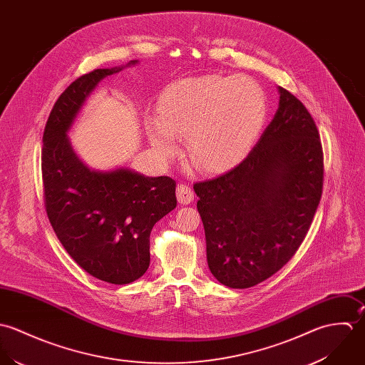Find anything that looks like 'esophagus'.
<instances>
[{
	"label": "esophagus",
	"mask_w": 365,
	"mask_h": 365,
	"mask_svg": "<svg viewBox=\"0 0 365 365\" xmlns=\"http://www.w3.org/2000/svg\"><path fill=\"white\" fill-rule=\"evenodd\" d=\"M176 196H178L179 203H182V205H189V203H192L193 199H195V192H193V189H192L189 185L180 183V185H178V187H176Z\"/></svg>",
	"instance_id": "1"
}]
</instances>
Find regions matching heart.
Here are the masks:
<instances>
[{
  "label": "heart",
  "mask_w": 365,
  "mask_h": 365,
  "mask_svg": "<svg viewBox=\"0 0 365 365\" xmlns=\"http://www.w3.org/2000/svg\"><path fill=\"white\" fill-rule=\"evenodd\" d=\"M268 113L264 88L247 76H200L172 83L159 98V117L146 134L160 160L186 138L190 163L200 172L231 168L252 144Z\"/></svg>",
  "instance_id": "b5f03b06"
}]
</instances>
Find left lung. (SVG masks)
Segmentation results:
<instances>
[{
    "mask_svg": "<svg viewBox=\"0 0 365 365\" xmlns=\"http://www.w3.org/2000/svg\"><path fill=\"white\" fill-rule=\"evenodd\" d=\"M279 108L231 170L196 182L207 262L222 285L245 289L277 274L303 242L324 179L323 148L303 103L279 87Z\"/></svg>",
    "mask_w": 365,
    "mask_h": 365,
    "instance_id": "1",
    "label": "left lung"
}]
</instances>
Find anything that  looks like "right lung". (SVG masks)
<instances>
[{
	"instance_id": "add662e5",
	"label": "right lung",
	"mask_w": 365,
	"mask_h": 365,
	"mask_svg": "<svg viewBox=\"0 0 365 365\" xmlns=\"http://www.w3.org/2000/svg\"><path fill=\"white\" fill-rule=\"evenodd\" d=\"M120 71L96 69L71 83L49 114L42 148L43 200L53 231L81 269L114 285L145 274L152 227L178 205L169 176L94 172L74 155L66 133L77 111L103 77Z\"/></svg>"
}]
</instances>
